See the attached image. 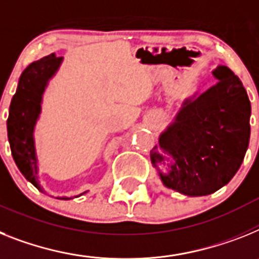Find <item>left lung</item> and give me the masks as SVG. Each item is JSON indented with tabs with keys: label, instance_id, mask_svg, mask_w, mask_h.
Returning a JSON list of instances; mask_svg holds the SVG:
<instances>
[{
	"label": "left lung",
	"instance_id": "obj_1",
	"mask_svg": "<svg viewBox=\"0 0 259 259\" xmlns=\"http://www.w3.org/2000/svg\"><path fill=\"white\" fill-rule=\"evenodd\" d=\"M219 82L196 100H187L175 122L160 134L163 153L172 156L163 184L188 196L216 192L236 175L250 138V101L228 67L213 71ZM164 160L151 153V163Z\"/></svg>",
	"mask_w": 259,
	"mask_h": 259
}]
</instances>
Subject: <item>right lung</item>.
I'll return each mask as SVG.
<instances>
[{
  "label": "right lung",
  "mask_w": 259,
  "mask_h": 259,
  "mask_svg": "<svg viewBox=\"0 0 259 259\" xmlns=\"http://www.w3.org/2000/svg\"><path fill=\"white\" fill-rule=\"evenodd\" d=\"M62 56L47 55L31 63L19 77L18 88L9 109L8 138L15 164L23 177L42 191L38 183V164L34 147V125L40 112V101L50 77L60 66ZM67 200V197H63Z\"/></svg>",
  "instance_id": "obj_1"
}]
</instances>
